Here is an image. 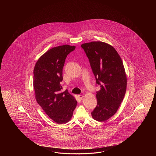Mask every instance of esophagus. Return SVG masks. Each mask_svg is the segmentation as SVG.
Wrapping results in <instances>:
<instances>
[{"mask_svg":"<svg viewBox=\"0 0 156 156\" xmlns=\"http://www.w3.org/2000/svg\"><path fill=\"white\" fill-rule=\"evenodd\" d=\"M78 97H79L80 99H82L83 98V96L82 95H78Z\"/></svg>","mask_w":156,"mask_h":156,"instance_id":"1","label":"esophagus"}]
</instances>
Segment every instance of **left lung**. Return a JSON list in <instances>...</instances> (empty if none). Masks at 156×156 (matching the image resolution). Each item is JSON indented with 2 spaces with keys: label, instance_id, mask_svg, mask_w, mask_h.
<instances>
[{
  "label": "left lung",
  "instance_id": "obj_1",
  "mask_svg": "<svg viewBox=\"0 0 156 156\" xmlns=\"http://www.w3.org/2000/svg\"><path fill=\"white\" fill-rule=\"evenodd\" d=\"M81 47L101 87L96 92L98 104L91 115L94 119L104 122L116 113L126 94L127 80L123 61L109 44L95 41L83 43Z\"/></svg>",
  "mask_w": 156,
  "mask_h": 156
}]
</instances>
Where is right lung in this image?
Masks as SVG:
<instances>
[{
	"label": "right lung",
	"instance_id": "obj_1",
	"mask_svg": "<svg viewBox=\"0 0 156 156\" xmlns=\"http://www.w3.org/2000/svg\"><path fill=\"white\" fill-rule=\"evenodd\" d=\"M75 47L67 44L53 47L40 57L33 70L37 102L51 119L59 124L69 122L76 107V100L67 90L62 92L60 84L66 58Z\"/></svg>",
	"mask_w": 156,
	"mask_h": 156
}]
</instances>
